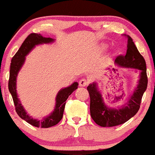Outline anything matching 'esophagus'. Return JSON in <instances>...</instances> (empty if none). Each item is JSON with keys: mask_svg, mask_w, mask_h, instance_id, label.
<instances>
[{"mask_svg": "<svg viewBox=\"0 0 155 155\" xmlns=\"http://www.w3.org/2000/svg\"><path fill=\"white\" fill-rule=\"evenodd\" d=\"M88 85V81L86 79H82L79 81V86L81 87H85Z\"/></svg>", "mask_w": 155, "mask_h": 155, "instance_id": "34e87169", "label": "esophagus"}]
</instances>
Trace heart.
<instances>
[{"label": "heart", "instance_id": "1", "mask_svg": "<svg viewBox=\"0 0 155 155\" xmlns=\"http://www.w3.org/2000/svg\"><path fill=\"white\" fill-rule=\"evenodd\" d=\"M105 49V46H101V48H100V49H101V51H103L104 49Z\"/></svg>", "mask_w": 155, "mask_h": 155}]
</instances>
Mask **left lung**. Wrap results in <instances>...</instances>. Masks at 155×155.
Segmentation results:
<instances>
[{
  "mask_svg": "<svg viewBox=\"0 0 155 155\" xmlns=\"http://www.w3.org/2000/svg\"><path fill=\"white\" fill-rule=\"evenodd\" d=\"M128 49L126 55L116 58L115 64L127 68L140 70V78L137 89L129 99L127 105L122 109H109L104 104L101 94L97 91V85L93 83L87 87L90 97V114L93 120L103 127H111L126 123L139 110L144 91L146 90L148 78L145 59L137 50L132 38L128 36Z\"/></svg>",
  "mask_w": 155,
  "mask_h": 155,
  "instance_id": "8db88e82",
  "label": "left lung"
}]
</instances>
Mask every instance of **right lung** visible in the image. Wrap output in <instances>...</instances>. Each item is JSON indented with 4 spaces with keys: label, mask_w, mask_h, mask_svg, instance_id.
Returning a JSON list of instances; mask_svg holds the SVG:
<instances>
[{
    "label": "right lung",
    "mask_w": 155,
    "mask_h": 155,
    "mask_svg": "<svg viewBox=\"0 0 155 155\" xmlns=\"http://www.w3.org/2000/svg\"><path fill=\"white\" fill-rule=\"evenodd\" d=\"M51 41H53V39L50 38H44L40 34L31 33L25 39L24 43L19 48L18 51L15 53V54L12 58L11 61L8 87H9V91L11 93L12 97L13 102H14L15 107V111L20 117L29 123V124L36 126V127L49 128L58 124L63 117L66 100L73 91L78 89V83L74 82L69 87L61 89L58 92L57 97H56V106L54 111L49 117L44 118L42 120L40 121L38 120H34L26 114V111L24 110V107L18 98L17 92H16L17 74L21 69L23 64H24L25 56L31 51V49L33 47H35V45L43 44V43H50Z\"/></svg>",
    "instance_id": "1"
}]
</instances>
